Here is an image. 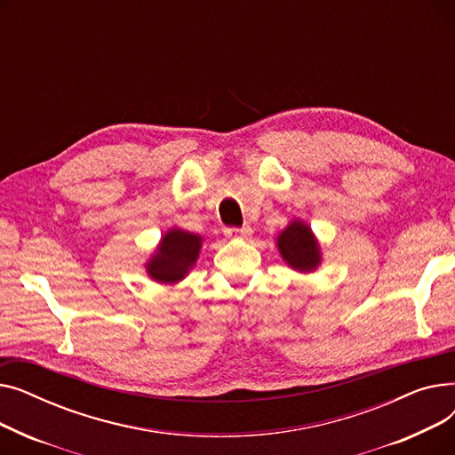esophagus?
I'll use <instances>...</instances> for the list:
<instances>
[{
	"label": "esophagus",
	"instance_id": "esophagus-1",
	"mask_svg": "<svg viewBox=\"0 0 455 455\" xmlns=\"http://www.w3.org/2000/svg\"><path fill=\"white\" fill-rule=\"evenodd\" d=\"M252 228L251 225H243V227H227L225 228V235L227 237H247L251 235Z\"/></svg>",
	"mask_w": 455,
	"mask_h": 455
}]
</instances>
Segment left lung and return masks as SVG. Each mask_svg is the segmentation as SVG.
Instances as JSON below:
<instances>
[{
  "label": "left lung",
  "instance_id": "1",
  "mask_svg": "<svg viewBox=\"0 0 455 455\" xmlns=\"http://www.w3.org/2000/svg\"><path fill=\"white\" fill-rule=\"evenodd\" d=\"M278 249L282 258L299 271H314L321 261L312 230L300 221H293L280 234Z\"/></svg>",
  "mask_w": 455,
  "mask_h": 455
}]
</instances>
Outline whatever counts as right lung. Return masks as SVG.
<instances>
[{"mask_svg": "<svg viewBox=\"0 0 455 455\" xmlns=\"http://www.w3.org/2000/svg\"><path fill=\"white\" fill-rule=\"evenodd\" d=\"M201 251V237L173 228L162 237L156 254L151 258L148 271L158 282H177L196 264Z\"/></svg>", "mask_w": 455, "mask_h": 455, "instance_id": "1", "label": "right lung"}]
</instances>
